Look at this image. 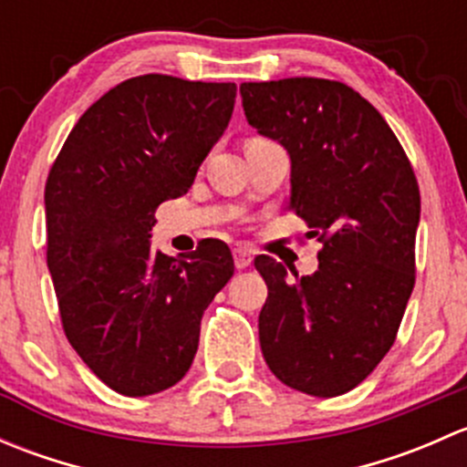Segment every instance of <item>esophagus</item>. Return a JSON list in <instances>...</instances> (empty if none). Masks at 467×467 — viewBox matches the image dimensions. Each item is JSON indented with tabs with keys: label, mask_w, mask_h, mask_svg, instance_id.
<instances>
[{
	"label": "esophagus",
	"mask_w": 467,
	"mask_h": 467,
	"mask_svg": "<svg viewBox=\"0 0 467 467\" xmlns=\"http://www.w3.org/2000/svg\"><path fill=\"white\" fill-rule=\"evenodd\" d=\"M233 255H234V266H237L239 271H242V268H248V266H251L253 257H251V253L246 251V248H234Z\"/></svg>",
	"instance_id": "obj_1"
}]
</instances>
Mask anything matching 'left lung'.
I'll use <instances>...</instances> for the list:
<instances>
[{"label":"left lung","instance_id":"1","mask_svg":"<svg viewBox=\"0 0 467 467\" xmlns=\"http://www.w3.org/2000/svg\"><path fill=\"white\" fill-rule=\"evenodd\" d=\"M239 92L248 124L289 153V210L323 242L312 275L255 257L268 286L262 355L300 393L343 395L384 359L411 298L418 181L384 117L346 83L298 77Z\"/></svg>","mask_w":467,"mask_h":467}]
</instances>
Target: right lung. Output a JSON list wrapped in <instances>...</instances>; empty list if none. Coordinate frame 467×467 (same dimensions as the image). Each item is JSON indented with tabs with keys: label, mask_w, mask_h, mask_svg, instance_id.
I'll return each instance as SVG.
<instances>
[{
	"label": "right lung",
	"mask_w": 467,
	"mask_h": 467,
	"mask_svg": "<svg viewBox=\"0 0 467 467\" xmlns=\"http://www.w3.org/2000/svg\"><path fill=\"white\" fill-rule=\"evenodd\" d=\"M234 97V83L129 78L83 112L47 178V266L65 337L129 398L185 378L203 312L234 273L219 239L178 260L150 251L155 210L187 194Z\"/></svg>",
	"instance_id": "add662e5"
}]
</instances>
